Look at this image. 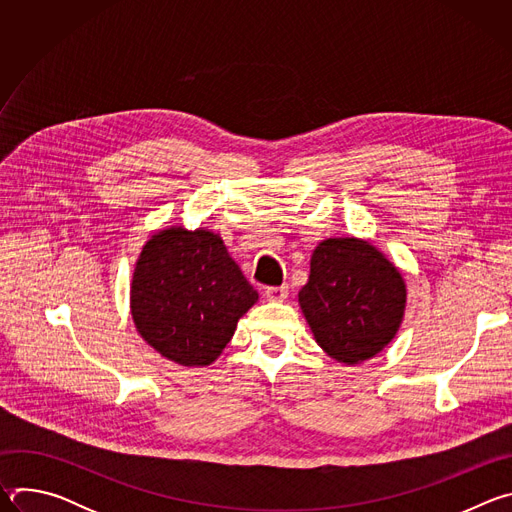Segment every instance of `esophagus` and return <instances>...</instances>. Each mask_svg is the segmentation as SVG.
Returning <instances> with one entry per match:
<instances>
[{
	"instance_id": "1",
	"label": "esophagus",
	"mask_w": 512,
	"mask_h": 512,
	"mask_svg": "<svg viewBox=\"0 0 512 512\" xmlns=\"http://www.w3.org/2000/svg\"><path fill=\"white\" fill-rule=\"evenodd\" d=\"M265 298L269 302H283L287 298V285H279V287H267L265 289Z\"/></svg>"
}]
</instances>
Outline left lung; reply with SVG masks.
<instances>
[{
	"mask_svg": "<svg viewBox=\"0 0 512 512\" xmlns=\"http://www.w3.org/2000/svg\"><path fill=\"white\" fill-rule=\"evenodd\" d=\"M405 296L401 273L373 245L328 239L312 255L300 306L316 342L332 358L354 364L391 342Z\"/></svg>",
	"mask_w": 512,
	"mask_h": 512,
	"instance_id": "obj_1",
	"label": "left lung"
}]
</instances>
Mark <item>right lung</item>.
<instances>
[{
    "label": "right lung",
    "mask_w": 512,
    "mask_h": 512,
    "mask_svg": "<svg viewBox=\"0 0 512 512\" xmlns=\"http://www.w3.org/2000/svg\"><path fill=\"white\" fill-rule=\"evenodd\" d=\"M257 291L221 237L168 229L145 243L131 283V314L143 340L184 367L223 352Z\"/></svg>",
    "instance_id": "right-lung-1"
}]
</instances>
